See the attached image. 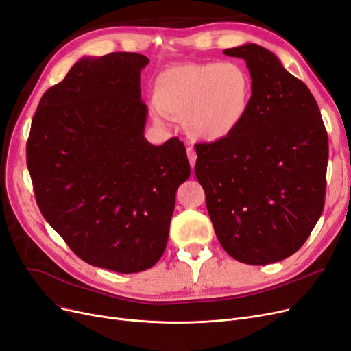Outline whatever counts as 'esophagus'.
Listing matches in <instances>:
<instances>
[{
	"mask_svg": "<svg viewBox=\"0 0 351 351\" xmlns=\"http://www.w3.org/2000/svg\"><path fill=\"white\" fill-rule=\"evenodd\" d=\"M186 153H188V160H189L191 166L193 167V166H195V162H197V152L193 150L191 146H188Z\"/></svg>",
	"mask_w": 351,
	"mask_h": 351,
	"instance_id": "obj_1",
	"label": "esophagus"
}]
</instances>
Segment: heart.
<instances>
[{
    "label": "heart",
    "mask_w": 351,
    "mask_h": 351,
    "mask_svg": "<svg viewBox=\"0 0 351 351\" xmlns=\"http://www.w3.org/2000/svg\"><path fill=\"white\" fill-rule=\"evenodd\" d=\"M254 95L250 72L237 62L175 64L154 80V119H184L195 140L215 143L231 136L247 119Z\"/></svg>",
    "instance_id": "obj_1"
}]
</instances>
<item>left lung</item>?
Returning <instances> with one entry per match:
<instances>
[{"mask_svg": "<svg viewBox=\"0 0 351 351\" xmlns=\"http://www.w3.org/2000/svg\"><path fill=\"white\" fill-rule=\"evenodd\" d=\"M250 71L247 119L215 143H199L195 175L223 249L247 265L296 253L324 210L328 136L308 86L270 50L249 43L224 50Z\"/></svg>", "mask_w": 351, "mask_h": 351, "instance_id": "1", "label": "left lung"}]
</instances>
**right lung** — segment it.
Here are the masks:
<instances>
[{
  "label": "right lung",
  "instance_id": "add662e5",
  "mask_svg": "<svg viewBox=\"0 0 351 351\" xmlns=\"http://www.w3.org/2000/svg\"><path fill=\"white\" fill-rule=\"evenodd\" d=\"M147 63L128 51L80 59L43 94L27 140L46 221L84 262L119 274L158 263L176 191L191 175L178 137L153 146L143 134Z\"/></svg>",
  "mask_w": 351,
  "mask_h": 351
}]
</instances>
